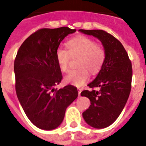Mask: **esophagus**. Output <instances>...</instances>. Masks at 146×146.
<instances>
[{"label":"esophagus","mask_w":146,"mask_h":146,"mask_svg":"<svg viewBox=\"0 0 146 146\" xmlns=\"http://www.w3.org/2000/svg\"><path fill=\"white\" fill-rule=\"evenodd\" d=\"M81 91H82V89H78V95H79V96H80V93H81Z\"/></svg>","instance_id":"esophagus-1"}]
</instances>
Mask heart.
Wrapping results in <instances>:
<instances>
[{
	"instance_id": "obj_1",
	"label": "heart",
	"mask_w": 146,
	"mask_h": 146,
	"mask_svg": "<svg viewBox=\"0 0 146 146\" xmlns=\"http://www.w3.org/2000/svg\"><path fill=\"white\" fill-rule=\"evenodd\" d=\"M68 50L62 47L56 50L55 56L59 67L67 72L71 56H80L78 69L70 71L65 76L66 83L80 86L89 80L90 72L96 74L102 68L106 58V52L102 44H96L94 39L84 36H78L67 42Z\"/></svg>"
}]
</instances>
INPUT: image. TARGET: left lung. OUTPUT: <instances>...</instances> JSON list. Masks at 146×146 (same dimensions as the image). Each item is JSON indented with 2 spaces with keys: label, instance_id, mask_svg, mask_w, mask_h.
Here are the masks:
<instances>
[{
  "label": "left lung",
  "instance_id": "obj_1",
  "mask_svg": "<svg viewBox=\"0 0 146 146\" xmlns=\"http://www.w3.org/2000/svg\"><path fill=\"white\" fill-rule=\"evenodd\" d=\"M99 39L106 58L96 79L88 84L91 89L80 93L90 100L91 105L83 113L86 123L95 128H104L113 123L125 108L129 97L132 65L127 51L113 36L102 30H79Z\"/></svg>",
  "mask_w": 146,
  "mask_h": 146
}]
</instances>
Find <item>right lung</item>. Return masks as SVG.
<instances>
[{
	"mask_svg": "<svg viewBox=\"0 0 146 146\" xmlns=\"http://www.w3.org/2000/svg\"><path fill=\"white\" fill-rule=\"evenodd\" d=\"M76 30L42 28L31 34L19 48L14 62L15 91L25 114L35 126L55 129L62 123L66 108L77 98V88L57 90L62 73L55 53L60 42Z\"/></svg>",
	"mask_w": 146,
	"mask_h": 146,
	"instance_id": "right-lung-1",
	"label": "right lung"
}]
</instances>
